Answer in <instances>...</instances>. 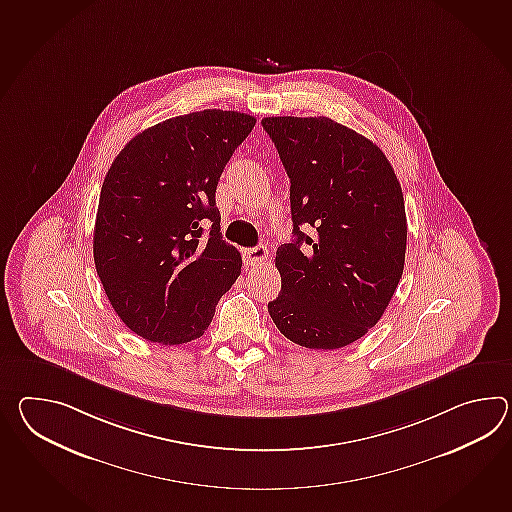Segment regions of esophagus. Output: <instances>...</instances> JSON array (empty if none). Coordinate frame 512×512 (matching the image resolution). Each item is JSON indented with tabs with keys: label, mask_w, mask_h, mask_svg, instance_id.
I'll return each mask as SVG.
<instances>
[{
	"label": "esophagus",
	"mask_w": 512,
	"mask_h": 512,
	"mask_svg": "<svg viewBox=\"0 0 512 512\" xmlns=\"http://www.w3.org/2000/svg\"><path fill=\"white\" fill-rule=\"evenodd\" d=\"M244 259H246V264H250V266H261V264L268 261V250H266V246L251 248V250L244 251Z\"/></svg>",
	"instance_id": "esophagus-1"
}]
</instances>
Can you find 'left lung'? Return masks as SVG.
I'll use <instances>...</instances> for the list:
<instances>
[{
	"label": "left lung",
	"instance_id": "1",
	"mask_svg": "<svg viewBox=\"0 0 512 512\" xmlns=\"http://www.w3.org/2000/svg\"><path fill=\"white\" fill-rule=\"evenodd\" d=\"M290 178L294 240L275 255L273 323L307 349H340L382 318L404 270L408 222L389 159L329 117H264ZM307 228L309 233L301 232Z\"/></svg>",
	"mask_w": 512,
	"mask_h": 512
}]
</instances>
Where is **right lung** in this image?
<instances>
[{
    "mask_svg": "<svg viewBox=\"0 0 512 512\" xmlns=\"http://www.w3.org/2000/svg\"><path fill=\"white\" fill-rule=\"evenodd\" d=\"M253 126L240 112L178 115L130 139L108 169L93 261L115 314L137 336L163 345L200 338L237 281L242 259L222 240L215 193Z\"/></svg>",
    "mask_w": 512,
    "mask_h": 512,
    "instance_id": "obj_1",
    "label": "right lung"
}]
</instances>
